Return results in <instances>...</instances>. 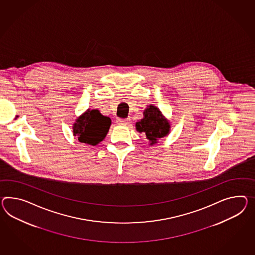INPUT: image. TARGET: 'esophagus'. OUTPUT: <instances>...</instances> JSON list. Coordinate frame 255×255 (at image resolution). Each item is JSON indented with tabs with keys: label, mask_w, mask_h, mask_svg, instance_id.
Masks as SVG:
<instances>
[{
	"label": "esophagus",
	"mask_w": 255,
	"mask_h": 255,
	"mask_svg": "<svg viewBox=\"0 0 255 255\" xmlns=\"http://www.w3.org/2000/svg\"><path fill=\"white\" fill-rule=\"evenodd\" d=\"M129 121H130V120H128V119H118L116 123H117L119 125H127L129 124Z\"/></svg>",
	"instance_id": "1"
}]
</instances>
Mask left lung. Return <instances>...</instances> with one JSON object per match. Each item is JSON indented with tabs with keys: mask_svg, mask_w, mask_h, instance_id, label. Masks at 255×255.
<instances>
[{
	"mask_svg": "<svg viewBox=\"0 0 255 255\" xmlns=\"http://www.w3.org/2000/svg\"><path fill=\"white\" fill-rule=\"evenodd\" d=\"M143 117L135 124L138 132L143 133L152 146L170 132V123L156 106H147L143 112Z\"/></svg>",
	"mask_w": 255,
	"mask_h": 255,
	"instance_id": "8db88e82",
	"label": "left lung"
}]
</instances>
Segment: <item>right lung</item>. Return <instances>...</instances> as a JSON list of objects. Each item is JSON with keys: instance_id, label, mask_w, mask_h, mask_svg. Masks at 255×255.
Masks as SVG:
<instances>
[{"instance_id": "1", "label": "right lung", "mask_w": 255, "mask_h": 255, "mask_svg": "<svg viewBox=\"0 0 255 255\" xmlns=\"http://www.w3.org/2000/svg\"><path fill=\"white\" fill-rule=\"evenodd\" d=\"M112 120L104 116L99 110L88 109L77 119L73 125L74 136L78 138L80 143L97 145L103 141L110 127Z\"/></svg>"}]
</instances>
